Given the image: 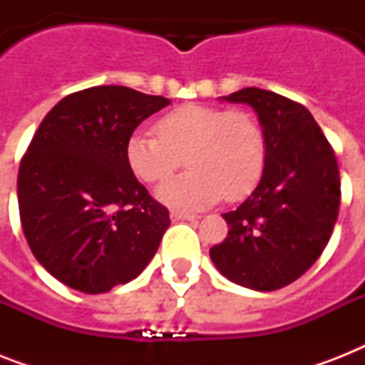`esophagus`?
I'll return each mask as SVG.
<instances>
[{
	"mask_svg": "<svg viewBox=\"0 0 365 365\" xmlns=\"http://www.w3.org/2000/svg\"><path fill=\"white\" fill-rule=\"evenodd\" d=\"M170 217L174 222H197V220H199V216H195V214H187V212L178 210H172Z\"/></svg>",
	"mask_w": 365,
	"mask_h": 365,
	"instance_id": "1",
	"label": "esophagus"
}]
</instances>
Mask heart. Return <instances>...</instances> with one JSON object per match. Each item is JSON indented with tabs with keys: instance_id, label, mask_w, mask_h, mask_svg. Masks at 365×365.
I'll use <instances>...</instances> for the list:
<instances>
[{
	"instance_id": "obj_1",
	"label": "heart",
	"mask_w": 365,
	"mask_h": 365,
	"mask_svg": "<svg viewBox=\"0 0 365 365\" xmlns=\"http://www.w3.org/2000/svg\"><path fill=\"white\" fill-rule=\"evenodd\" d=\"M187 155L191 170L166 180L157 199L180 210H199L223 197L239 200L257 185L267 159L265 132L248 111L185 104L157 121V134L132 132L126 160L143 182H160Z\"/></svg>"
}]
</instances>
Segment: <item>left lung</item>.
<instances>
[{
  "instance_id": "left-lung-1",
  "label": "left lung",
  "mask_w": 365,
  "mask_h": 365,
  "mask_svg": "<svg viewBox=\"0 0 365 365\" xmlns=\"http://www.w3.org/2000/svg\"><path fill=\"white\" fill-rule=\"evenodd\" d=\"M248 104L265 132L257 187L223 214L229 235L210 259L231 282L272 292L305 274L326 248L341 202L339 166L311 111L280 94L248 87L222 96Z\"/></svg>"
}]
</instances>
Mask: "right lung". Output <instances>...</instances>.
Here are the masks:
<instances>
[{"instance_id": "right-lung-1", "label": "right lung", "mask_w": 365, "mask_h": 365, "mask_svg": "<svg viewBox=\"0 0 365 365\" xmlns=\"http://www.w3.org/2000/svg\"><path fill=\"white\" fill-rule=\"evenodd\" d=\"M168 104L128 87L85 88L31 138L16 182L20 222L31 254L66 286L106 294L153 259L170 217L128 166L126 140Z\"/></svg>"}]
</instances>
